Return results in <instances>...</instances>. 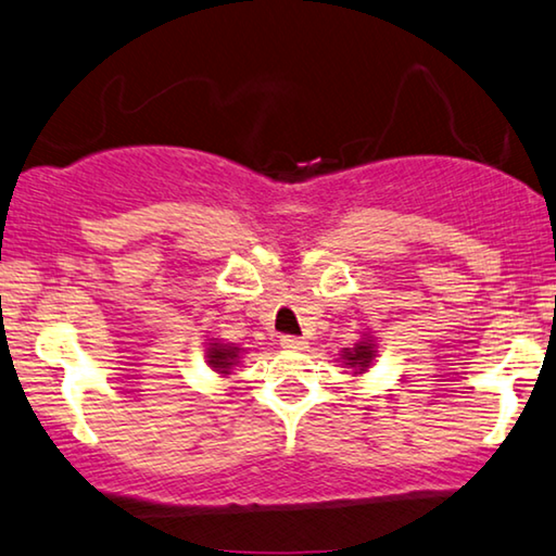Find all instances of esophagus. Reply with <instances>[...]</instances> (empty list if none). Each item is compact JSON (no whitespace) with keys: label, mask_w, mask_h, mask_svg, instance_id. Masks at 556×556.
<instances>
[{"label":"esophagus","mask_w":556,"mask_h":556,"mask_svg":"<svg viewBox=\"0 0 556 556\" xmlns=\"http://www.w3.org/2000/svg\"><path fill=\"white\" fill-rule=\"evenodd\" d=\"M280 345L288 348V350H305L307 340L298 338V336H283V338H280Z\"/></svg>","instance_id":"obj_1"}]
</instances>
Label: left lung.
I'll list each match as a JSON object with an SVG mask.
<instances>
[{
    "label": "left lung",
    "mask_w": 556,
    "mask_h": 556,
    "mask_svg": "<svg viewBox=\"0 0 556 556\" xmlns=\"http://www.w3.org/2000/svg\"><path fill=\"white\" fill-rule=\"evenodd\" d=\"M375 353H378V350H375V340L370 336H365L363 340H357L355 348H343V363L348 367H353L355 375H361L370 367Z\"/></svg>",
    "instance_id": "8db88e82"
}]
</instances>
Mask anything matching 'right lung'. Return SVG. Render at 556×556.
Here are the masks:
<instances>
[{
	"mask_svg": "<svg viewBox=\"0 0 556 556\" xmlns=\"http://www.w3.org/2000/svg\"><path fill=\"white\" fill-rule=\"evenodd\" d=\"M238 353H241V348H236L233 343H220V340L213 338L208 343L206 357L213 370L220 375H230L233 365H238Z\"/></svg>",
	"mask_w": 556,
	"mask_h": 556,
	"instance_id": "right-lung-1",
	"label": "right lung"
}]
</instances>
